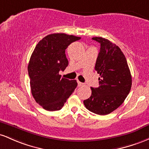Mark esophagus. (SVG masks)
<instances>
[{
  "label": "esophagus",
  "mask_w": 149,
  "mask_h": 149,
  "mask_svg": "<svg viewBox=\"0 0 149 149\" xmlns=\"http://www.w3.org/2000/svg\"><path fill=\"white\" fill-rule=\"evenodd\" d=\"M77 83H78V86H84V84L81 83V82H80L79 80H77Z\"/></svg>",
  "instance_id": "obj_1"
}]
</instances>
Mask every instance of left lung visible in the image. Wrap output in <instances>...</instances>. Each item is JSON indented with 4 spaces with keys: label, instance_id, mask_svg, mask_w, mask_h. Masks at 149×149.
Segmentation results:
<instances>
[{
    "label": "left lung",
    "instance_id": "1",
    "mask_svg": "<svg viewBox=\"0 0 149 149\" xmlns=\"http://www.w3.org/2000/svg\"><path fill=\"white\" fill-rule=\"evenodd\" d=\"M101 48L95 70L99 86L91 88V96L84 101L89 111L108 115L124 102L132 87V76L125 55L118 46L102 37H93Z\"/></svg>",
    "mask_w": 149,
    "mask_h": 149
}]
</instances>
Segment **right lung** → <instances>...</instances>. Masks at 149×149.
<instances>
[{
  "mask_svg": "<svg viewBox=\"0 0 149 149\" xmlns=\"http://www.w3.org/2000/svg\"><path fill=\"white\" fill-rule=\"evenodd\" d=\"M80 37L63 33L49 34L38 43L30 58L28 72L32 96L48 111L61 110L77 86L76 80L61 77L68 65L65 50Z\"/></svg>",
  "mask_w": 149,
  "mask_h": 149,
  "instance_id": "add662e5",
  "label": "right lung"
}]
</instances>
